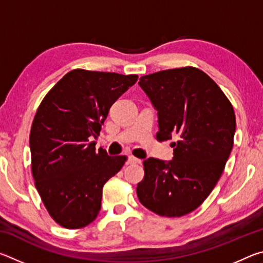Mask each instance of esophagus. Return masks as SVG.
Instances as JSON below:
<instances>
[{
    "label": "esophagus",
    "instance_id": "1",
    "mask_svg": "<svg viewBox=\"0 0 263 263\" xmlns=\"http://www.w3.org/2000/svg\"><path fill=\"white\" fill-rule=\"evenodd\" d=\"M127 163L133 164V163H141V160L140 159H137L136 157H133V155H130L127 159Z\"/></svg>",
    "mask_w": 263,
    "mask_h": 263
}]
</instances>
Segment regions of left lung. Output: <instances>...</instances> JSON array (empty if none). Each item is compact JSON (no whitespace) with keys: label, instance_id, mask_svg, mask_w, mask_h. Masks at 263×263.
Listing matches in <instances>:
<instances>
[{"label":"left lung","instance_id":"obj_1","mask_svg":"<svg viewBox=\"0 0 263 263\" xmlns=\"http://www.w3.org/2000/svg\"><path fill=\"white\" fill-rule=\"evenodd\" d=\"M138 83L158 111V140L176 139L171 161H144L138 198L159 216L188 215L205 201L224 171L233 147V106L218 84L195 67L161 70Z\"/></svg>","mask_w":263,"mask_h":263}]
</instances>
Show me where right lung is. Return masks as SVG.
Returning <instances> with one entry per match:
<instances>
[{"mask_svg":"<svg viewBox=\"0 0 263 263\" xmlns=\"http://www.w3.org/2000/svg\"><path fill=\"white\" fill-rule=\"evenodd\" d=\"M138 75L73 69L35 112L30 132L31 171L44 205L62 228L81 229L96 219L102 189L126 157L95 149L109 110Z\"/></svg>","mask_w":263,"mask_h":263,"instance_id":"add662e5","label":"right lung"}]
</instances>
